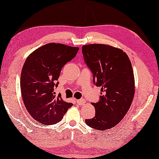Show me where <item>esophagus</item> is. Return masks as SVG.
I'll return each mask as SVG.
<instances>
[{"label":"esophagus","mask_w":159,"mask_h":159,"mask_svg":"<svg viewBox=\"0 0 159 159\" xmlns=\"http://www.w3.org/2000/svg\"><path fill=\"white\" fill-rule=\"evenodd\" d=\"M75 102L78 104V105H82L85 103V100L84 99H77Z\"/></svg>","instance_id":"1"}]
</instances>
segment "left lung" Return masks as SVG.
I'll list each match as a JSON object with an SVG mask.
<instances>
[{"mask_svg": "<svg viewBox=\"0 0 159 159\" xmlns=\"http://www.w3.org/2000/svg\"><path fill=\"white\" fill-rule=\"evenodd\" d=\"M82 48L102 94L99 102L92 103L95 116L85 122L92 129L107 130L122 120L132 103L135 93L132 65L121 49L104 44H89Z\"/></svg>", "mask_w": 159, "mask_h": 159, "instance_id": "obj_1", "label": "left lung"}]
</instances>
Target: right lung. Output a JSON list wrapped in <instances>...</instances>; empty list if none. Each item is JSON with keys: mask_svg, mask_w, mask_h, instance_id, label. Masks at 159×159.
<instances>
[{"mask_svg": "<svg viewBox=\"0 0 159 159\" xmlns=\"http://www.w3.org/2000/svg\"><path fill=\"white\" fill-rule=\"evenodd\" d=\"M79 48L51 43L40 47L26 58L20 75L21 95L28 113L42 124L52 125L61 121L72 103L55 88L62 68L77 55Z\"/></svg>", "mask_w": 159, "mask_h": 159, "instance_id": "1", "label": "right lung"}]
</instances>
